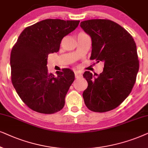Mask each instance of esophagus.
<instances>
[{
    "label": "esophagus",
    "mask_w": 148,
    "mask_h": 148,
    "mask_svg": "<svg viewBox=\"0 0 148 148\" xmlns=\"http://www.w3.org/2000/svg\"><path fill=\"white\" fill-rule=\"evenodd\" d=\"M74 74H75V77L76 78L81 77V76H82L81 72H80V71H75V72H74Z\"/></svg>",
    "instance_id": "obj_1"
}]
</instances>
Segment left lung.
I'll return each mask as SVG.
<instances>
[{"label": "left lung", "instance_id": "obj_1", "mask_svg": "<svg viewBox=\"0 0 148 148\" xmlns=\"http://www.w3.org/2000/svg\"><path fill=\"white\" fill-rule=\"evenodd\" d=\"M80 27L91 38L90 59L104 63L99 75L84 73L88 82L82 94L84 103L92 112L110 111L123 103L135 84L139 66L135 42L124 27L109 19L83 21Z\"/></svg>", "mask_w": 148, "mask_h": 148}]
</instances>
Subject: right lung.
I'll return each mask as SVG.
<instances>
[{
  "label": "right lung",
  "mask_w": 148,
  "mask_h": 148,
  "mask_svg": "<svg viewBox=\"0 0 148 148\" xmlns=\"http://www.w3.org/2000/svg\"><path fill=\"white\" fill-rule=\"evenodd\" d=\"M80 21L47 19L23 29L11 53V81L19 97L30 109L53 114L65 105V97L75 76L72 70L49 73V53L58 52L62 38Z\"/></svg>",
  "instance_id": "add662e5"
}]
</instances>
